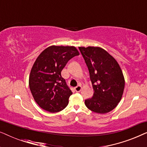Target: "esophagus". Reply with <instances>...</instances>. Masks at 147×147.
<instances>
[{"instance_id":"obj_1","label":"esophagus","mask_w":147,"mask_h":147,"mask_svg":"<svg viewBox=\"0 0 147 147\" xmlns=\"http://www.w3.org/2000/svg\"><path fill=\"white\" fill-rule=\"evenodd\" d=\"M81 90H82L81 86H76V87L74 88V90H75L76 92H80V91H81Z\"/></svg>"}]
</instances>
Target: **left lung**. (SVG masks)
<instances>
[{
    "label": "left lung",
    "mask_w": 147,
    "mask_h": 147,
    "mask_svg": "<svg viewBox=\"0 0 147 147\" xmlns=\"http://www.w3.org/2000/svg\"><path fill=\"white\" fill-rule=\"evenodd\" d=\"M90 73L94 95L85 100L88 109L105 114L114 109L122 99L125 80L117 61L100 47H79Z\"/></svg>",
    "instance_id": "obj_1"
}]
</instances>
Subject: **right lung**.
Instances as JSON below:
<instances>
[{
    "label": "right lung",
    "mask_w": 147,
    "mask_h": 147,
    "mask_svg": "<svg viewBox=\"0 0 147 147\" xmlns=\"http://www.w3.org/2000/svg\"><path fill=\"white\" fill-rule=\"evenodd\" d=\"M78 55L74 46L51 45L36 59L30 72L29 85L34 100L42 109L54 113L67 106L72 92L61 72L68 61Z\"/></svg>",
    "instance_id": "1"
}]
</instances>
